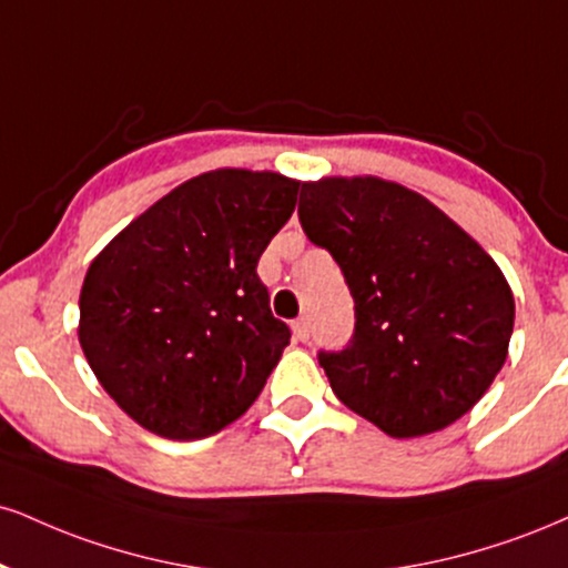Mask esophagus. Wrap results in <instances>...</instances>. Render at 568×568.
Listing matches in <instances>:
<instances>
[{"label":"esophagus","instance_id":"obj_1","mask_svg":"<svg viewBox=\"0 0 568 568\" xmlns=\"http://www.w3.org/2000/svg\"><path fill=\"white\" fill-rule=\"evenodd\" d=\"M293 338L296 341H310V323L306 320H293Z\"/></svg>","mask_w":568,"mask_h":568}]
</instances>
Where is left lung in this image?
Listing matches in <instances>:
<instances>
[{
  "label": "left lung",
  "instance_id": "8db88e82",
  "mask_svg": "<svg viewBox=\"0 0 568 568\" xmlns=\"http://www.w3.org/2000/svg\"><path fill=\"white\" fill-rule=\"evenodd\" d=\"M302 197L306 237L354 298L349 344L317 352L338 399L396 439L463 418L508 357L516 304L500 266L402 184L333 176Z\"/></svg>",
  "mask_w": 568,
  "mask_h": 568
}]
</instances>
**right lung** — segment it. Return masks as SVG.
Returning <instances> with one entry per match:
<instances>
[{"mask_svg":"<svg viewBox=\"0 0 568 568\" xmlns=\"http://www.w3.org/2000/svg\"><path fill=\"white\" fill-rule=\"evenodd\" d=\"M302 184L219 169L180 184L84 277L79 341L129 418L166 439L222 432L256 402L291 327L256 275Z\"/></svg>","mask_w":568,"mask_h":568,"instance_id":"add662e5","label":"right lung"}]
</instances>
